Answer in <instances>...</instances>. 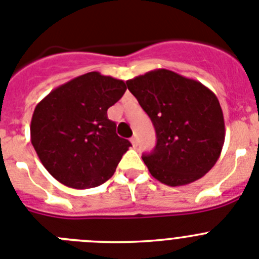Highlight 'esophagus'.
Returning a JSON list of instances; mask_svg holds the SVG:
<instances>
[{"instance_id":"34e87169","label":"esophagus","mask_w":259,"mask_h":259,"mask_svg":"<svg viewBox=\"0 0 259 259\" xmlns=\"http://www.w3.org/2000/svg\"><path fill=\"white\" fill-rule=\"evenodd\" d=\"M131 143H132V145H134V146H137V137L136 136L132 137Z\"/></svg>"}]
</instances>
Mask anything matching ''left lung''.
Listing matches in <instances>:
<instances>
[{
  "mask_svg": "<svg viewBox=\"0 0 259 259\" xmlns=\"http://www.w3.org/2000/svg\"><path fill=\"white\" fill-rule=\"evenodd\" d=\"M157 134L143 161L153 178L170 187L187 185L212 168L224 144L221 104L200 81L158 68L125 81Z\"/></svg>",
  "mask_w": 259,
  "mask_h": 259,
  "instance_id": "1",
  "label": "left lung"
}]
</instances>
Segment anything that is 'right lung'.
I'll use <instances>...</instances> for the list:
<instances>
[{
	"label": "right lung",
	"mask_w": 259,
	"mask_h": 259,
	"mask_svg": "<svg viewBox=\"0 0 259 259\" xmlns=\"http://www.w3.org/2000/svg\"><path fill=\"white\" fill-rule=\"evenodd\" d=\"M125 89L123 80L93 71L57 87L36 105L31 143L54 179L88 189L114 175L131 143L116 135L107 109Z\"/></svg>",
	"instance_id": "obj_1"
}]
</instances>
